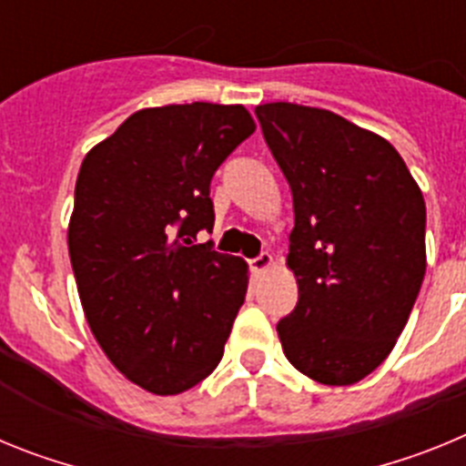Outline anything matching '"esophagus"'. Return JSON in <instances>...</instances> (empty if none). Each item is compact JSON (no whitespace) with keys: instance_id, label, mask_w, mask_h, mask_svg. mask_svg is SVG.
Wrapping results in <instances>:
<instances>
[{"instance_id":"34e87169","label":"esophagus","mask_w":466,"mask_h":466,"mask_svg":"<svg viewBox=\"0 0 466 466\" xmlns=\"http://www.w3.org/2000/svg\"><path fill=\"white\" fill-rule=\"evenodd\" d=\"M273 263H275L273 254L263 252V254H258V257L252 261V270H254V273H257V275H261V273H266V270L273 268Z\"/></svg>"}]
</instances>
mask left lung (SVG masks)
Wrapping results in <instances>:
<instances>
[{
  "mask_svg": "<svg viewBox=\"0 0 466 466\" xmlns=\"http://www.w3.org/2000/svg\"><path fill=\"white\" fill-rule=\"evenodd\" d=\"M254 111L294 198L287 268L299 303L279 343L303 376L355 385L392 352L418 299L425 198L380 135L294 102Z\"/></svg>",
  "mask_w": 466,
  "mask_h": 466,
  "instance_id": "8db88e82",
  "label": "left lung"
}]
</instances>
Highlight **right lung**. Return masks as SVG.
I'll return each mask as SVG.
<instances>
[{"instance_id":"obj_1","label":"right lung","mask_w":466,"mask_h":466,"mask_svg":"<svg viewBox=\"0 0 466 466\" xmlns=\"http://www.w3.org/2000/svg\"><path fill=\"white\" fill-rule=\"evenodd\" d=\"M254 130L242 105L147 106L81 163L67 245L86 322L158 397L217 369L245 300L247 263L193 240L214 226L212 175Z\"/></svg>"}]
</instances>
